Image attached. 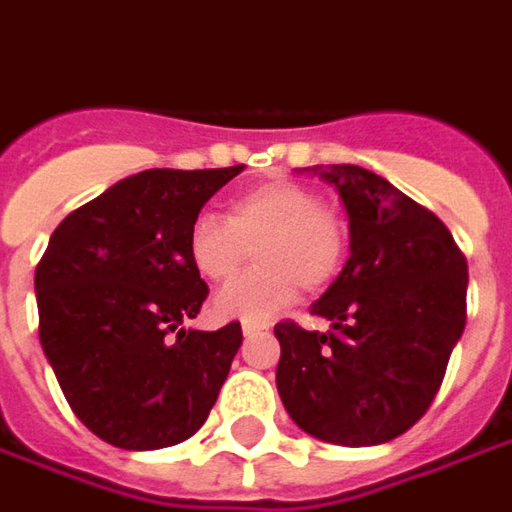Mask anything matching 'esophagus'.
Instances as JSON below:
<instances>
[{"label": "esophagus", "mask_w": 512, "mask_h": 512, "mask_svg": "<svg viewBox=\"0 0 512 512\" xmlns=\"http://www.w3.org/2000/svg\"><path fill=\"white\" fill-rule=\"evenodd\" d=\"M259 326H242V337H245V340H250V337H256V334H259Z\"/></svg>", "instance_id": "34e87169"}]
</instances>
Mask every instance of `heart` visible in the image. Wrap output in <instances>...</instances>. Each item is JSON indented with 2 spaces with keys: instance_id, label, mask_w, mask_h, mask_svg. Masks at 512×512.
Returning a JSON list of instances; mask_svg holds the SVG:
<instances>
[{
  "instance_id": "obj_1",
  "label": "heart",
  "mask_w": 512,
  "mask_h": 512,
  "mask_svg": "<svg viewBox=\"0 0 512 512\" xmlns=\"http://www.w3.org/2000/svg\"><path fill=\"white\" fill-rule=\"evenodd\" d=\"M256 250L250 273L222 287L211 309L222 320L262 326L298 295L326 290L343 270L348 225L315 189L298 181H270L231 200L225 222L197 217L186 236L189 262L206 281L220 284Z\"/></svg>"
}]
</instances>
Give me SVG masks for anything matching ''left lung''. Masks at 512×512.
<instances>
[{"instance_id": "8db88e82", "label": "left lung", "mask_w": 512, "mask_h": 512, "mask_svg": "<svg viewBox=\"0 0 512 512\" xmlns=\"http://www.w3.org/2000/svg\"><path fill=\"white\" fill-rule=\"evenodd\" d=\"M348 214V262L312 315L329 331L278 323L284 410L334 446H379L429 410L465 329L468 264L449 228L357 164L306 167Z\"/></svg>"}]
</instances>
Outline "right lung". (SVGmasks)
<instances>
[{
  "instance_id": "add662e5",
  "label": "right lung",
  "mask_w": 512,
  "mask_h": 512,
  "mask_svg": "<svg viewBox=\"0 0 512 512\" xmlns=\"http://www.w3.org/2000/svg\"><path fill=\"white\" fill-rule=\"evenodd\" d=\"M245 169H144L72 211L35 267L38 337L63 396L116 449L153 451L206 424L239 323L183 329L209 295L186 236Z\"/></svg>"
}]
</instances>
